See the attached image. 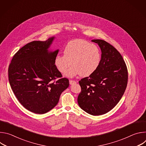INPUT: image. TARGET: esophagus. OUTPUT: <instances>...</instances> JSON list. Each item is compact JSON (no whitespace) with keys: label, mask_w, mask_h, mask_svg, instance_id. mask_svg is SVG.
<instances>
[{"label":"esophagus","mask_w":146,"mask_h":146,"mask_svg":"<svg viewBox=\"0 0 146 146\" xmlns=\"http://www.w3.org/2000/svg\"><path fill=\"white\" fill-rule=\"evenodd\" d=\"M77 81L75 80H69V83L70 84H72L73 83H76Z\"/></svg>","instance_id":"esophagus-1"}]
</instances>
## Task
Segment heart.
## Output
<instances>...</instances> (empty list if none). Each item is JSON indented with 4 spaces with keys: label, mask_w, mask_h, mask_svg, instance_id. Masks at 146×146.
Returning <instances> with one entry per match:
<instances>
[{
    "label": "heart",
    "mask_w": 146,
    "mask_h": 146,
    "mask_svg": "<svg viewBox=\"0 0 146 146\" xmlns=\"http://www.w3.org/2000/svg\"><path fill=\"white\" fill-rule=\"evenodd\" d=\"M102 59L99 48L89 41L82 40H73L68 42L64 47V55L58 54L54 59V64L58 70L65 73V76L73 77L80 74L88 77L98 69Z\"/></svg>",
    "instance_id": "obj_1"
}]
</instances>
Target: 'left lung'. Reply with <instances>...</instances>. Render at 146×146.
<instances>
[{"instance_id":"left-lung-1","label":"left lung","mask_w":146,"mask_h":146,"mask_svg":"<svg viewBox=\"0 0 146 146\" xmlns=\"http://www.w3.org/2000/svg\"><path fill=\"white\" fill-rule=\"evenodd\" d=\"M102 51L100 64L96 71L79 81V106L93 115L106 114L119 102L126 90L128 73L120 53L103 40H92Z\"/></svg>"}]
</instances>
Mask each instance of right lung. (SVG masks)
<instances>
[{
	"label": "right lung",
	"instance_id": "right-lung-1",
	"mask_svg": "<svg viewBox=\"0 0 146 146\" xmlns=\"http://www.w3.org/2000/svg\"><path fill=\"white\" fill-rule=\"evenodd\" d=\"M54 37L33 41L20 48L9 66V80L19 102L36 114H44L58 103L62 92L69 86L54 64L58 50L48 52Z\"/></svg>",
	"mask_w": 146,
	"mask_h": 146
}]
</instances>
